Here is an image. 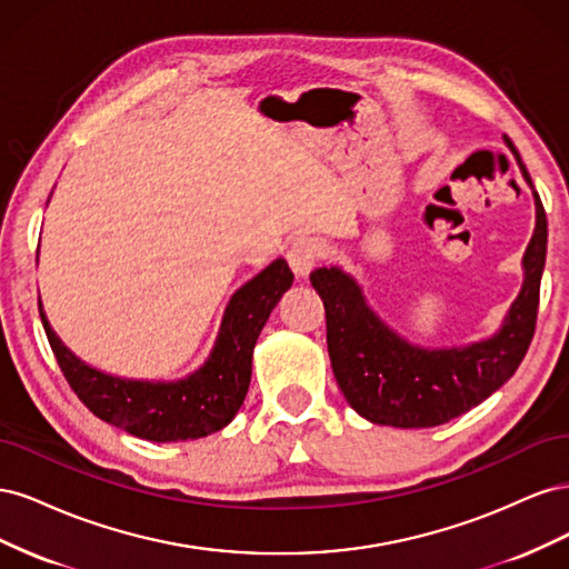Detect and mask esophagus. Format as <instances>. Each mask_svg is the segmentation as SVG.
I'll use <instances>...</instances> for the list:
<instances>
[{
  "label": "esophagus",
  "mask_w": 569,
  "mask_h": 569,
  "mask_svg": "<svg viewBox=\"0 0 569 569\" xmlns=\"http://www.w3.org/2000/svg\"><path fill=\"white\" fill-rule=\"evenodd\" d=\"M322 256H325V249L316 237H299L297 242L289 247L287 261L291 270L297 272V278H306V274L320 263Z\"/></svg>",
  "instance_id": "34e87169"
}]
</instances>
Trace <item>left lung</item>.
Wrapping results in <instances>:
<instances>
[{
	"label": "left lung",
	"instance_id": "8db88e82",
	"mask_svg": "<svg viewBox=\"0 0 569 569\" xmlns=\"http://www.w3.org/2000/svg\"><path fill=\"white\" fill-rule=\"evenodd\" d=\"M531 184L518 149L506 137ZM537 230L525 253V284L501 332L465 349L410 347L366 306L358 284L339 268H318L311 284L322 299L327 351L341 393L375 425L435 427L449 422L503 387L522 363L537 330L548 226L539 194Z\"/></svg>",
	"mask_w": 569,
	"mask_h": 569
}]
</instances>
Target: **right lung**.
I'll return each instance as SVG.
<instances>
[{"label":"right lung","mask_w":569,"mask_h":569,"mask_svg":"<svg viewBox=\"0 0 569 569\" xmlns=\"http://www.w3.org/2000/svg\"><path fill=\"white\" fill-rule=\"evenodd\" d=\"M291 280L295 272L284 258H278L237 289L222 318L213 353L197 372L178 382L120 380L84 366L51 332L42 303L38 301V306L66 382L99 420L149 441H184L218 432L244 403L256 339Z\"/></svg>","instance_id":"right-lung-1"}]
</instances>
